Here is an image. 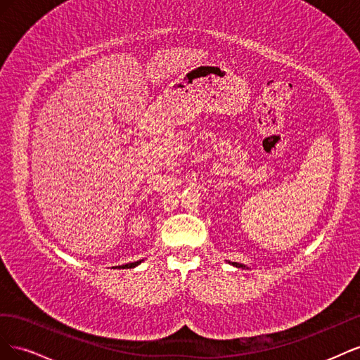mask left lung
I'll use <instances>...</instances> for the list:
<instances>
[{
  "mask_svg": "<svg viewBox=\"0 0 360 360\" xmlns=\"http://www.w3.org/2000/svg\"><path fill=\"white\" fill-rule=\"evenodd\" d=\"M233 266H236V267H243L242 264H238V263H233Z\"/></svg>",
  "mask_w": 360,
  "mask_h": 360,
  "instance_id": "8db88e82",
  "label": "left lung"
}]
</instances>
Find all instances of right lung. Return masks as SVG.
I'll list each match as a JSON object with an SVG mask.
<instances>
[{
    "label": "right lung",
    "mask_w": 360,
    "mask_h": 360,
    "mask_svg": "<svg viewBox=\"0 0 360 360\" xmlns=\"http://www.w3.org/2000/svg\"><path fill=\"white\" fill-rule=\"evenodd\" d=\"M141 263V259L139 261H135V263H129V264H123L122 266V269H132V267H135V266H138ZM120 267V266H118Z\"/></svg>",
    "instance_id": "right-lung-1"
}]
</instances>
